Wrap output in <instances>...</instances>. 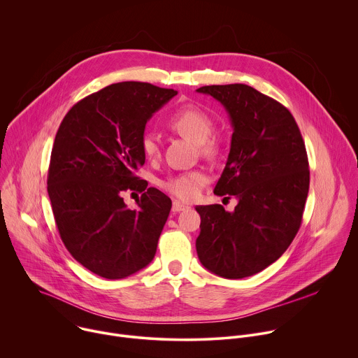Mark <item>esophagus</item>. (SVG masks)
Here are the masks:
<instances>
[{
	"instance_id": "esophagus-1",
	"label": "esophagus",
	"mask_w": 358,
	"mask_h": 358,
	"mask_svg": "<svg viewBox=\"0 0 358 358\" xmlns=\"http://www.w3.org/2000/svg\"><path fill=\"white\" fill-rule=\"evenodd\" d=\"M189 208V206H186V204H183V203H180V201H173V204H172V211L173 213H180V211H185V210H187Z\"/></svg>"
}]
</instances>
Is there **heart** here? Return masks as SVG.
<instances>
[{
  "label": "heart",
  "instance_id": "obj_1",
  "mask_svg": "<svg viewBox=\"0 0 358 358\" xmlns=\"http://www.w3.org/2000/svg\"><path fill=\"white\" fill-rule=\"evenodd\" d=\"M166 126L179 136L197 144V150L203 157L213 159L218 155L220 144L215 138L211 137L215 130V123L213 117L201 108L196 105H185L179 108L169 116ZM141 151L148 159H154L159 155L161 145L159 138L155 133L147 131L143 134ZM206 182V173L196 169L169 176L161 183V186L164 190L173 194L175 197L190 201L199 196Z\"/></svg>",
  "mask_w": 358,
  "mask_h": 358
}]
</instances>
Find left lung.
I'll use <instances>...</instances> for the list:
<instances>
[{"instance_id":"obj_1","label":"left lung","mask_w":358,"mask_h":358,"mask_svg":"<svg viewBox=\"0 0 358 358\" xmlns=\"http://www.w3.org/2000/svg\"><path fill=\"white\" fill-rule=\"evenodd\" d=\"M197 92L211 95L229 115L231 150L214 194L238 199L232 213L221 204L196 207L197 256L220 277H249L274 263L301 227L309 190L305 144L289 110L249 85Z\"/></svg>"}]
</instances>
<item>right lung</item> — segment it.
<instances>
[{"instance_id": "1", "label": "right lung", "mask_w": 358, "mask_h": 358, "mask_svg": "<svg viewBox=\"0 0 358 358\" xmlns=\"http://www.w3.org/2000/svg\"><path fill=\"white\" fill-rule=\"evenodd\" d=\"M178 92L148 83L112 84L76 103L55 138L48 192L60 238L92 273L119 280L151 263L172 201L137 176L147 122ZM142 193L139 208L121 194Z\"/></svg>"}]
</instances>
